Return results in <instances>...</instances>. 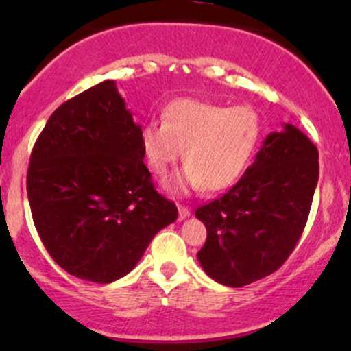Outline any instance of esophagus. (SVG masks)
Here are the masks:
<instances>
[{
	"label": "esophagus",
	"mask_w": 351,
	"mask_h": 351,
	"mask_svg": "<svg viewBox=\"0 0 351 351\" xmlns=\"http://www.w3.org/2000/svg\"><path fill=\"white\" fill-rule=\"evenodd\" d=\"M178 217H180V221H183V219H186V217L191 215V209H189L188 206H183V204H178Z\"/></svg>",
	"instance_id": "34e87169"
}]
</instances>
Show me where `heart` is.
Returning a JSON list of instances; mask_svg holds the SVG:
<instances>
[{"label":"heart","instance_id":"heart-1","mask_svg":"<svg viewBox=\"0 0 351 351\" xmlns=\"http://www.w3.org/2000/svg\"><path fill=\"white\" fill-rule=\"evenodd\" d=\"M261 135L263 120L251 106L180 99L165 108L163 122L143 125L142 147L148 168L158 176L167 175L183 150L186 167L171 181L173 191H221L243 175Z\"/></svg>","mask_w":351,"mask_h":351}]
</instances>
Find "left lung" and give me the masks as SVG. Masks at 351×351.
<instances>
[{
    "label": "left lung",
    "mask_w": 351,
    "mask_h": 351,
    "mask_svg": "<svg viewBox=\"0 0 351 351\" xmlns=\"http://www.w3.org/2000/svg\"><path fill=\"white\" fill-rule=\"evenodd\" d=\"M317 181L318 150L307 135L291 123L269 134L234 186L196 209L208 231L203 271L228 287L276 272L304 232Z\"/></svg>",
    "instance_id": "left-lung-1"
}]
</instances>
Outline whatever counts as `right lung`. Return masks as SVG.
Here are the masks:
<instances>
[{"instance_id": "add662e5", "label": "right lung", "mask_w": 351, "mask_h": 351, "mask_svg": "<svg viewBox=\"0 0 351 351\" xmlns=\"http://www.w3.org/2000/svg\"><path fill=\"white\" fill-rule=\"evenodd\" d=\"M142 127L114 80L54 110L36 140L27 199L44 247L79 279L110 284L142 259L178 217L143 163Z\"/></svg>"}]
</instances>
